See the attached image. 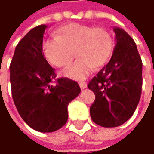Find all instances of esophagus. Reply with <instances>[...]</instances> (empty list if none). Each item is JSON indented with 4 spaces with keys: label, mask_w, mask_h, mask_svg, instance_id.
I'll return each mask as SVG.
<instances>
[{
    "label": "esophagus",
    "mask_w": 154,
    "mask_h": 154,
    "mask_svg": "<svg viewBox=\"0 0 154 154\" xmlns=\"http://www.w3.org/2000/svg\"><path fill=\"white\" fill-rule=\"evenodd\" d=\"M79 86H80V88H81L82 89H83V88H87V82H79Z\"/></svg>",
    "instance_id": "esophagus-1"
}]
</instances>
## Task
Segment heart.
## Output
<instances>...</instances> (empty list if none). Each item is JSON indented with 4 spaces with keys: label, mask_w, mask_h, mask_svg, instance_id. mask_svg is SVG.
<instances>
[{
    "label": "heart",
    "mask_w": 154,
    "mask_h": 154,
    "mask_svg": "<svg viewBox=\"0 0 154 154\" xmlns=\"http://www.w3.org/2000/svg\"><path fill=\"white\" fill-rule=\"evenodd\" d=\"M113 49V36L107 29L80 24L61 27L57 35L48 38L44 43L46 58L57 67L70 65L76 52L79 59L63 72L66 77L74 80H83L89 76L94 67L105 66Z\"/></svg>",
    "instance_id": "heart-1"
}]
</instances>
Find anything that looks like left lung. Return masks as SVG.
<instances>
[{"mask_svg":"<svg viewBox=\"0 0 154 154\" xmlns=\"http://www.w3.org/2000/svg\"><path fill=\"white\" fill-rule=\"evenodd\" d=\"M116 45L108 63L88 88L95 94L91 119L106 128L125 124L135 112L142 88V61L135 42L123 29L115 27Z\"/></svg>","mask_w":154,"mask_h":154,"instance_id":"1","label":"left lung"}]
</instances>
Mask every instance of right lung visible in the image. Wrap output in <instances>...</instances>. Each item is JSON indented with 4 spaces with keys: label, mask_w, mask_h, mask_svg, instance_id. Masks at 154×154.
<instances>
[{
    "label": "right lung",
    "mask_w": 154,
    "mask_h": 154,
    "mask_svg": "<svg viewBox=\"0 0 154 154\" xmlns=\"http://www.w3.org/2000/svg\"><path fill=\"white\" fill-rule=\"evenodd\" d=\"M47 25L29 30L20 40L10 64V82L15 106L33 130L49 133L60 130L68 119L67 106L81 92L78 83L57 78L42 51Z\"/></svg>",
    "instance_id": "add662e5"
}]
</instances>
